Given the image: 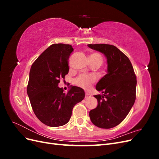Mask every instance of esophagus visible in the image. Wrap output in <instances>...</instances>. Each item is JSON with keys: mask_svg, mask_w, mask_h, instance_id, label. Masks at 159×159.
<instances>
[{"mask_svg": "<svg viewBox=\"0 0 159 159\" xmlns=\"http://www.w3.org/2000/svg\"><path fill=\"white\" fill-rule=\"evenodd\" d=\"M91 95L89 93H85V99H88V98H91Z\"/></svg>", "mask_w": 159, "mask_h": 159, "instance_id": "1", "label": "esophagus"}]
</instances>
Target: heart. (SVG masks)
I'll return each instance as SVG.
<instances>
[{"instance_id": "obj_1", "label": "heart", "mask_w": 159, "mask_h": 159, "mask_svg": "<svg viewBox=\"0 0 159 159\" xmlns=\"http://www.w3.org/2000/svg\"><path fill=\"white\" fill-rule=\"evenodd\" d=\"M90 62H96L100 66L103 63V57L98 53H93L89 56ZM97 79L96 77L91 74H81L75 80V84L85 89H89L94 84Z\"/></svg>"}]
</instances>
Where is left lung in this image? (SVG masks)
Returning <instances> with one entry per match:
<instances>
[{"mask_svg":"<svg viewBox=\"0 0 159 159\" xmlns=\"http://www.w3.org/2000/svg\"><path fill=\"white\" fill-rule=\"evenodd\" d=\"M107 57V73L96 85L98 105L89 111L91 122L102 129L118 125L127 117L136 99L137 77L128 57L115 46L88 44Z\"/></svg>","mask_w":159,"mask_h":159,"instance_id":"1","label":"left lung"}]
</instances>
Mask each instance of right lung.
<instances>
[{
  "label": "right lung",
  "instance_id": "right-lung-1",
  "mask_svg": "<svg viewBox=\"0 0 159 159\" xmlns=\"http://www.w3.org/2000/svg\"><path fill=\"white\" fill-rule=\"evenodd\" d=\"M74 51L70 44H54L43 52L30 71L27 93L37 118L50 127L68 123L74 105L85 98L84 90L71 86L68 93L58 87L68 74V60Z\"/></svg>",
  "mask_w": 159,
  "mask_h": 159
}]
</instances>
